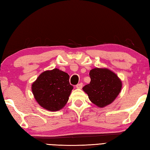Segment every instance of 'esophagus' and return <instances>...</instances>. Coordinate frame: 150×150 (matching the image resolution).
<instances>
[{
  "instance_id": "obj_1",
  "label": "esophagus",
  "mask_w": 150,
  "mask_h": 150,
  "mask_svg": "<svg viewBox=\"0 0 150 150\" xmlns=\"http://www.w3.org/2000/svg\"><path fill=\"white\" fill-rule=\"evenodd\" d=\"M82 87H83V83H79V84L76 85V88H78V89H81Z\"/></svg>"
}]
</instances>
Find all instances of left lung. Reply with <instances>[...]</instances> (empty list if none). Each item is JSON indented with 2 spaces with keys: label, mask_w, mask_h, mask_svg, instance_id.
<instances>
[{
  "label": "left lung",
  "mask_w": 150,
  "mask_h": 150,
  "mask_svg": "<svg viewBox=\"0 0 150 150\" xmlns=\"http://www.w3.org/2000/svg\"><path fill=\"white\" fill-rule=\"evenodd\" d=\"M91 82L83 87L92 103L103 108L114 101L122 88L117 75L106 68H94L89 73Z\"/></svg>",
  "instance_id": "1"
}]
</instances>
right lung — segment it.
<instances>
[{"label":"right lung","instance_id":"add662e5","mask_svg":"<svg viewBox=\"0 0 150 150\" xmlns=\"http://www.w3.org/2000/svg\"><path fill=\"white\" fill-rule=\"evenodd\" d=\"M72 89L69 83V75L57 68L41 73L31 85L36 102L51 112L64 107Z\"/></svg>","mask_w":150,"mask_h":150}]
</instances>
